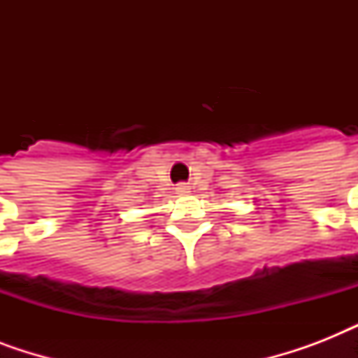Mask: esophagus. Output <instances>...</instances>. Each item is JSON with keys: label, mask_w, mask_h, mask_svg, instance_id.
<instances>
[{"label": "esophagus", "mask_w": 358, "mask_h": 358, "mask_svg": "<svg viewBox=\"0 0 358 358\" xmlns=\"http://www.w3.org/2000/svg\"><path fill=\"white\" fill-rule=\"evenodd\" d=\"M191 191V187L187 184H178L176 185V195H187Z\"/></svg>", "instance_id": "34e87169"}]
</instances>
